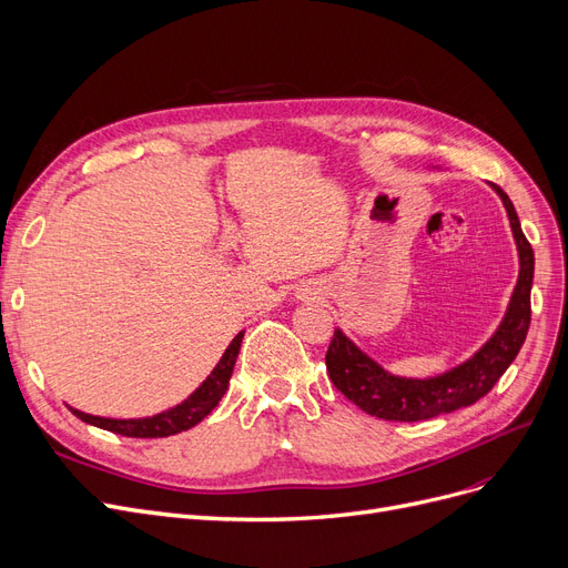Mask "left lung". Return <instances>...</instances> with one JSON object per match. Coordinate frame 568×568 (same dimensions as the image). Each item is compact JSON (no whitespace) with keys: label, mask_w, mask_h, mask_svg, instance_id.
<instances>
[{"label":"left lung","mask_w":568,"mask_h":568,"mask_svg":"<svg viewBox=\"0 0 568 568\" xmlns=\"http://www.w3.org/2000/svg\"><path fill=\"white\" fill-rule=\"evenodd\" d=\"M490 186L504 201L520 256L518 284L513 288L508 310L497 333L467 363L439 376H429V379H404V376L388 374L382 365L365 356L342 331H335L326 354L331 382L365 414L402 423L450 414L488 395L508 365L516 361L531 321L529 293L534 282V252L520 229V220L510 199L501 186L493 182Z\"/></svg>","instance_id":"left-lung-1"}]
</instances>
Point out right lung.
Listing matches in <instances>:
<instances>
[{"instance_id":"add662e5","label":"right lung","mask_w":568,"mask_h":568,"mask_svg":"<svg viewBox=\"0 0 568 568\" xmlns=\"http://www.w3.org/2000/svg\"><path fill=\"white\" fill-rule=\"evenodd\" d=\"M242 335H245V333H237L233 337V342L224 351L222 361L217 363V367L212 369L207 379L192 395H189L182 404H178V407H173L169 412H161V414L150 416V418H129V420L90 416V414H83L78 409H71V414L78 416L80 420L94 425V427L115 432V435H122V437L156 439V437L178 435V432H184L189 427H194L196 423H201L214 407H217L220 399L224 397V393L229 388V379L233 374L237 351H240V344H242Z\"/></svg>"}]
</instances>
